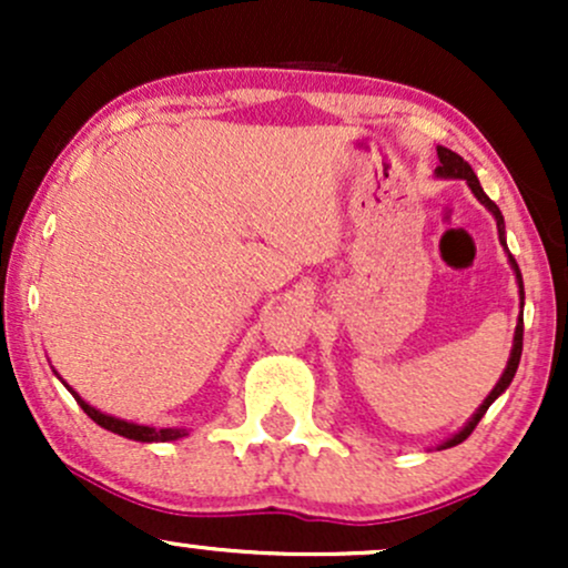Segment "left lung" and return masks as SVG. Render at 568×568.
<instances>
[{"instance_id": "1", "label": "left lung", "mask_w": 568, "mask_h": 568, "mask_svg": "<svg viewBox=\"0 0 568 568\" xmlns=\"http://www.w3.org/2000/svg\"><path fill=\"white\" fill-rule=\"evenodd\" d=\"M438 158H440V165H438V175H443V179H465L467 184H470V189H473V194L475 197H478L480 202H484V205L488 207V211L494 213V219H497V230H499V243L505 245V251H507V243H505V219H501V213H499V207L494 205V200H488V194L484 192V186H480V181L475 179V173H473V168L467 165L465 160L459 158V154L456 152H452V149H446V146H438ZM510 264H513V270H515V277H518V288H520V302H524V277H520V270H518V264H515V258L510 256ZM520 352H524V317H520L518 321V328H515V338H513V352H510V361H507V368H505V374H501V379L497 382V387L491 389V393H488V397L484 400V406H480L478 410H475V416L470 422H467L465 427L459 429V433L454 435L452 440H446L443 443L440 448H452V446H459L462 440H467L473 435V429L478 427V422L484 419V414L488 410V406H491L494 400H497V397L505 393L507 387H510V382H513V376H515V371H518V363H520Z\"/></svg>"}]
</instances>
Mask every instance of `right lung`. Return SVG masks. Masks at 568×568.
Returning <instances> with one entry per match:
<instances>
[{
    "label": "right lung",
    "instance_id": "right-lung-1",
    "mask_svg": "<svg viewBox=\"0 0 568 568\" xmlns=\"http://www.w3.org/2000/svg\"><path fill=\"white\" fill-rule=\"evenodd\" d=\"M69 393L74 395V400L80 403V408L84 414L90 416V419L95 422V425H101L103 429H112V433L122 435V438H130V440H141V443H152V440H175V438H184V429H154V427H143V425H133V422H122V419H114V416H106L101 414V410H95L93 406H88V403L82 400L80 395L74 393V389L69 387Z\"/></svg>",
    "mask_w": 568,
    "mask_h": 568
}]
</instances>
